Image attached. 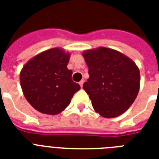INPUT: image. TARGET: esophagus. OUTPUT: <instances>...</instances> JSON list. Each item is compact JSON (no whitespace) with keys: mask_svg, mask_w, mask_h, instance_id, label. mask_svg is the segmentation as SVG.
<instances>
[{"mask_svg":"<svg viewBox=\"0 0 159 159\" xmlns=\"http://www.w3.org/2000/svg\"><path fill=\"white\" fill-rule=\"evenodd\" d=\"M83 83H84V80H82V81L79 82V85L81 86V87H82V86H83Z\"/></svg>","mask_w":159,"mask_h":159,"instance_id":"esophagus-1","label":"esophagus"}]
</instances>
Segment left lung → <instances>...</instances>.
Here are the masks:
<instances>
[{
  "mask_svg": "<svg viewBox=\"0 0 159 159\" xmlns=\"http://www.w3.org/2000/svg\"><path fill=\"white\" fill-rule=\"evenodd\" d=\"M89 78L83 89L95 111L105 118L125 112L139 91L140 73L135 62L120 52L99 47L82 53Z\"/></svg>",
  "mask_w": 159,
  "mask_h": 159,
  "instance_id": "1",
  "label": "left lung"
}]
</instances>
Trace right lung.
Masks as SVG:
<instances>
[{"mask_svg":"<svg viewBox=\"0 0 159 159\" xmlns=\"http://www.w3.org/2000/svg\"><path fill=\"white\" fill-rule=\"evenodd\" d=\"M70 53L60 48L43 51L30 59L20 73L26 100L36 111L57 115L67 108L80 86L67 67Z\"/></svg>","mask_w":159,"mask_h":159,"instance_id":"right-lung-1","label":"right lung"}]
</instances>
